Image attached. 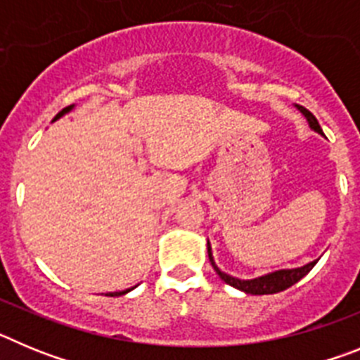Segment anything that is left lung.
I'll list each match as a JSON object with an SVG mask.
<instances>
[{
	"label": "left lung",
	"mask_w": 360,
	"mask_h": 360,
	"mask_svg": "<svg viewBox=\"0 0 360 360\" xmlns=\"http://www.w3.org/2000/svg\"><path fill=\"white\" fill-rule=\"evenodd\" d=\"M295 108H297V110L303 113L304 119H307V122H308V126H310V128L314 129L316 133L323 135V129H321V126H319V122H317L316 117L311 115L307 108L299 106V104H295ZM207 254H209V262H211L212 269L216 270V274H218L219 278L224 279L227 285H231V287L238 288V290L245 292V294H252V295L278 294V292L287 290L288 287L295 285L299 279H303L304 276H307L308 272L314 269V265L319 262V259H316V262H310L303 266H297V269L276 270V272H270V274L259 276V278H254V279H238V278H232V276L225 274V272H221V270L218 269V265L214 263V257H212V249H211V243H209V241H207Z\"/></svg>",
	"instance_id": "left-lung-1"
}]
</instances>
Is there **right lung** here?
<instances>
[{"label": "right lung", "mask_w": 360, "mask_h": 360, "mask_svg": "<svg viewBox=\"0 0 360 360\" xmlns=\"http://www.w3.org/2000/svg\"><path fill=\"white\" fill-rule=\"evenodd\" d=\"M72 110H73V104H72V106L65 108V110H63V111H59V113H57V115H56V117H53V120H52V122H56V120H57V119H61V117H63V115H66V113H70V111H72ZM133 288H135V287H133ZM133 288H128V290H124V292H115V294H111V295H120V294H128V292H129V290H133Z\"/></svg>", "instance_id": "1"}]
</instances>
